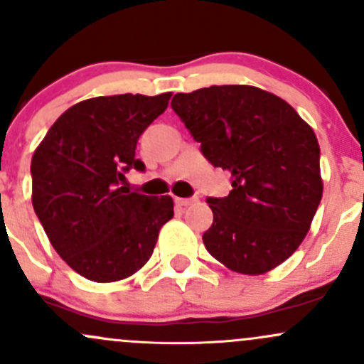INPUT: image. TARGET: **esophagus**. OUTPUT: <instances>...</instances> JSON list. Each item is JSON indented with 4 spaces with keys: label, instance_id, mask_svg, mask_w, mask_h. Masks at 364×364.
I'll return each instance as SVG.
<instances>
[{
    "label": "esophagus",
    "instance_id": "obj_1",
    "mask_svg": "<svg viewBox=\"0 0 364 364\" xmlns=\"http://www.w3.org/2000/svg\"><path fill=\"white\" fill-rule=\"evenodd\" d=\"M174 202L181 208H186V205H192L193 202H197V198H183V197H174Z\"/></svg>",
    "mask_w": 364,
    "mask_h": 364
}]
</instances>
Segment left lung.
Returning a JSON list of instances; mask_svg holds the SVG:
<instances>
[{
    "instance_id": "left-lung-1",
    "label": "left lung",
    "mask_w": 364,
    "mask_h": 364,
    "mask_svg": "<svg viewBox=\"0 0 364 364\" xmlns=\"http://www.w3.org/2000/svg\"><path fill=\"white\" fill-rule=\"evenodd\" d=\"M172 109L214 167L232 174L227 197H209L213 225L202 235L213 258L259 275L289 258L323 197L319 143L284 99L251 85L176 94Z\"/></svg>"
}]
</instances>
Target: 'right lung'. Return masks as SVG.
Wrapping results in <instances>:
<instances>
[{
  "instance_id": "1",
  "label": "right lung",
  "mask_w": 364,
  "mask_h": 364,
  "mask_svg": "<svg viewBox=\"0 0 364 364\" xmlns=\"http://www.w3.org/2000/svg\"><path fill=\"white\" fill-rule=\"evenodd\" d=\"M171 92L92 97L66 109L31 160L33 208L48 240L75 272L94 282L131 277L150 259L174 216L169 195L129 192L118 183L139 136L166 112Z\"/></svg>"
}]
</instances>
